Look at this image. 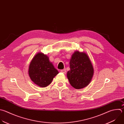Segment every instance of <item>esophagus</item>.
Instances as JSON below:
<instances>
[{
    "label": "esophagus",
    "instance_id": "1",
    "mask_svg": "<svg viewBox=\"0 0 124 124\" xmlns=\"http://www.w3.org/2000/svg\"><path fill=\"white\" fill-rule=\"evenodd\" d=\"M60 71L61 72H62V73H66V70L65 69H63V70H60Z\"/></svg>",
    "mask_w": 124,
    "mask_h": 124
}]
</instances>
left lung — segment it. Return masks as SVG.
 <instances>
[{
  "label": "left lung",
  "instance_id": "8db88e82",
  "mask_svg": "<svg viewBox=\"0 0 124 124\" xmlns=\"http://www.w3.org/2000/svg\"><path fill=\"white\" fill-rule=\"evenodd\" d=\"M70 68L67 76L72 87L79 90L90 84L93 75L94 69L86 53L75 51L70 59Z\"/></svg>",
  "mask_w": 124,
  "mask_h": 124
}]
</instances>
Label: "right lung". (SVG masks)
<instances>
[{"instance_id": "add662e5", "label": "right lung", "mask_w": 124, "mask_h": 124, "mask_svg": "<svg viewBox=\"0 0 124 124\" xmlns=\"http://www.w3.org/2000/svg\"><path fill=\"white\" fill-rule=\"evenodd\" d=\"M58 73L50 61L49 57L41 52L33 57L28 69L31 80L36 85L42 88L49 85Z\"/></svg>"}]
</instances>
